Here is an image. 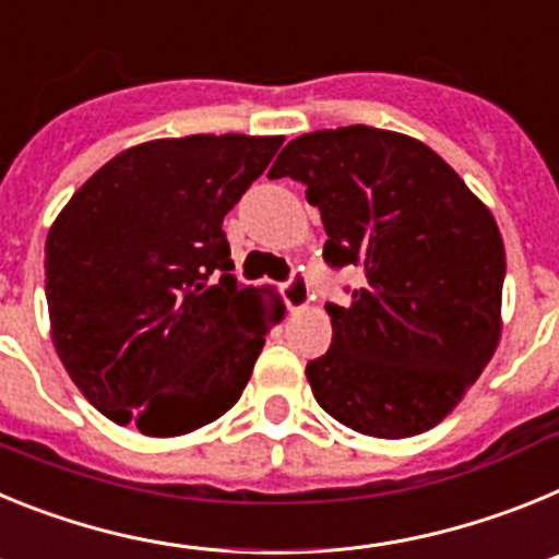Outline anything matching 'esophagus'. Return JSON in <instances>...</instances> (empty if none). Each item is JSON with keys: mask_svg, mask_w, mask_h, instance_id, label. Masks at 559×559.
I'll return each mask as SVG.
<instances>
[{"mask_svg": "<svg viewBox=\"0 0 559 559\" xmlns=\"http://www.w3.org/2000/svg\"><path fill=\"white\" fill-rule=\"evenodd\" d=\"M283 299L288 305V310H305L310 305V288H308V280L302 274H294L290 283L283 285Z\"/></svg>", "mask_w": 559, "mask_h": 559, "instance_id": "obj_1", "label": "esophagus"}]
</instances>
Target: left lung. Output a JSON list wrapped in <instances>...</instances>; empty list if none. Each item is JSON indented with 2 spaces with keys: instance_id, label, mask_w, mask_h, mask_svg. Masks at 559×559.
<instances>
[{
  "instance_id": "8db88e82",
  "label": "left lung",
  "mask_w": 559,
  "mask_h": 559,
  "mask_svg": "<svg viewBox=\"0 0 559 559\" xmlns=\"http://www.w3.org/2000/svg\"><path fill=\"white\" fill-rule=\"evenodd\" d=\"M271 179L302 181L328 231L324 260L358 265L333 344L305 374L341 426L417 437L448 417L501 341L507 254L492 212L426 142L347 126L296 136Z\"/></svg>"
}]
</instances>
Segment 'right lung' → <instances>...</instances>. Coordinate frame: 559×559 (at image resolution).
<instances>
[{"label":"right lung","mask_w":559,"mask_h":559,"mask_svg":"<svg viewBox=\"0 0 559 559\" xmlns=\"http://www.w3.org/2000/svg\"><path fill=\"white\" fill-rule=\"evenodd\" d=\"M283 142H142L58 212L44 246L49 338L103 417L181 437L240 400L285 305L271 285L237 288L224 218Z\"/></svg>","instance_id":"right-lung-1"}]
</instances>
